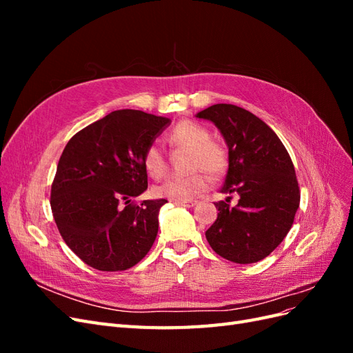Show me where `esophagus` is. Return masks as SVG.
Segmentation results:
<instances>
[{
    "mask_svg": "<svg viewBox=\"0 0 353 353\" xmlns=\"http://www.w3.org/2000/svg\"><path fill=\"white\" fill-rule=\"evenodd\" d=\"M176 205L185 206V208H193V206L197 205V200H178Z\"/></svg>",
    "mask_w": 353,
    "mask_h": 353,
    "instance_id": "1",
    "label": "esophagus"
}]
</instances>
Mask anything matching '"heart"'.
Segmentation results:
<instances>
[{
    "label": "heart",
    "instance_id": "b5f03b06",
    "mask_svg": "<svg viewBox=\"0 0 353 353\" xmlns=\"http://www.w3.org/2000/svg\"><path fill=\"white\" fill-rule=\"evenodd\" d=\"M168 143L174 148L188 152L184 178H168L153 188L157 197L169 200H190L201 194L209 187V177L221 176L228 166V152L222 143L210 138L206 126L193 121H183L174 126L168 135ZM145 172L154 179L166 174V157L157 143H150L143 153Z\"/></svg>",
    "mask_w": 353,
    "mask_h": 353
}]
</instances>
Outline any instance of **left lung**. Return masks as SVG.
Returning <instances> with one entry per match:
<instances>
[{
  "instance_id": "8db88e82",
  "label": "left lung",
  "mask_w": 353,
  "mask_h": 353,
  "mask_svg": "<svg viewBox=\"0 0 353 353\" xmlns=\"http://www.w3.org/2000/svg\"><path fill=\"white\" fill-rule=\"evenodd\" d=\"M197 117L212 121L225 138L228 172L221 191L240 196L234 208L231 196L215 203L219 213L206 239L227 261H262L290 231L301 203L290 154L268 125L239 105L213 104Z\"/></svg>"
}]
</instances>
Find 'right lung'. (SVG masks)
Wrapping results in <instances>:
<instances>
[{"instance_id":"obj_1","label":"right lung","mask_w":353,"mask_h":353,"mask_svg":"<svg viewBox=\"0 0 353 353\" xmlns=\"http://www.w3.org/2000/svg\"><path fill=\"white\" fill-rule=\"evenodd\" d=\"M170 121L114 110L74 134L51 184V212L69 249L99 271H125L152 249L168 200L134 199L147 190L143 153Z\"/></svg>"}]
</instances>
